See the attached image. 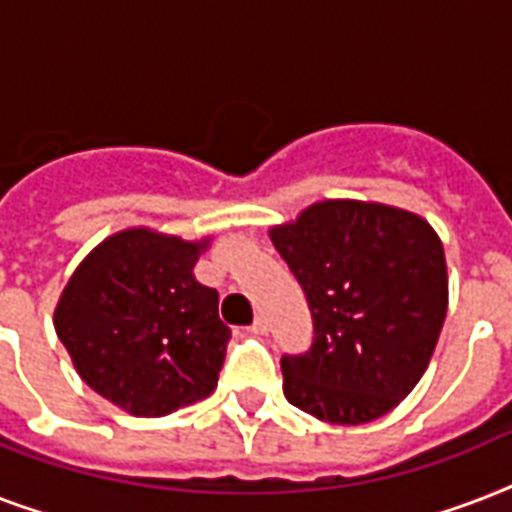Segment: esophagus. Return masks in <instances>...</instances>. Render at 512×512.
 <instances>
[{
  "label": "esophagus",
  "instance_id": "34e87169",
  "mask_svg": "<svg viewBox=\"0 0 512 512\" xmlns=\"http://www.w3.org/2000/svg\"><path fill=\"white\" fill-rule=\"evenodd\" d=\"M249 332H255V335H265V332H268V319H265V316H257L255 324L249 327Z\"/></svg>",
  "mask_w": 512,
  "mask_h": 512
}]
</instances>
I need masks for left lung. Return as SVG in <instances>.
Listing matches in <instances>:
<instances>
[{
  "label": "left lung",
  "instance_id": "8db88e82",
  "mask_svg": "<svg viewBox=\"0 0 512 512\" xmlns=\"http://www.w3.org/2000/svg\"><path fill=\"white\" fill-rule=\"evenodd\" d=\"M271 241L313 316L311 348L281 356L289 404L332 425L388 414L420 382L444 327L436 231L406 209L337 199L276 225Z\"/></svg>",
  "mask_w": 512,
  "mask_h": 512
}]
</instances>
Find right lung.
I'll return each mask as SVG.
<instances>
[{"instance_id":"obj_1","label":"right lung","mask_w":512,"mask_h":512,"mask_svg":"<svg viewBox=\"0 0 512 512\" xmlns=\"http://www.w3.org/2000/svg\"><path fill=\"white\" fill-rule=\"evenodd\" d=\"M207 239L127 228L92 249L55 308V332L95 393L135 417H164L207 398L231 329L217 289L196 281Z\"/></svg>"}]
</instances>
